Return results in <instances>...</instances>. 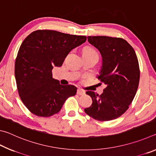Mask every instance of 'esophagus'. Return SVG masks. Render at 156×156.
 <instances>
[{
	"label": "esophagus",
	"instance_id": "1",
	"mask_svg": "<svg viewBox=\"0 0 156 156\" xmlns=\"http://www.w3.org/2000/svg\"><path fill=\"white\" fill-rule=\"evenodd\" d=\"M84 94H85V92H84L83 90H81V89H78L77 90V94L78 95H80V96H83V95H84Z\"/></svg>",
	"mask_w": 156,
	"mask_h": 156
}]
</instances>
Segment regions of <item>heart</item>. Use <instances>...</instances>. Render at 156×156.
<instances>
[{
    "instance_id": "heart-1",
    "label": "heart",
    "mask_w": 156,
    "mask_h": 156,
    "mask_svg": "<svg viewBox=\"0 0 156 156\" xmlns=\"http://www.w3.org/2000/svg\"><path fill=\"white\" fill-rule=\"evenodd\" d=\"M83 54H97V53L94 49L89 47H86L83 50Z\"/></svg>"
}]
</instances>
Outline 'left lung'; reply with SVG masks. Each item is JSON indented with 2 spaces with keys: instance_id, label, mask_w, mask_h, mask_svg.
I'll list each match as a JSON object with an SVG mask.
<instances>
[{
  "instance_id": "1",
  "label": "left lung",
  "mask_w": 156,
  "mask_h": 156,
  "mask_svg": "<svg viewBox=\"0 0 156 156\" xmlns=\"http://www.w3.org/2000/svg\"><path fill=\"white\" fill-rule=\"evenodd\" d=\"M87 39L102 55V65L98 78L106 87L101 95L86 92L92 98V105L84 112L98 121L114 120L129 109L138 90V58L123 38L102 36H88Z\"/></svg>"
}]
</instances>
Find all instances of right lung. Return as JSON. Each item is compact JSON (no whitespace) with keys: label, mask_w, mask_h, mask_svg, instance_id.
Returning <instances> with one entry per match:
<instances>
[{"label":"right lung","mask_w":156,"mask_h":156,"mask_svg":"<svg viewBox=\"0 0 156 156\" xmlns=\"http://www.w3.org/2000/svg\"><path fill=\"white\" fill-rule=\"evenodd\" d=\"M87 40L84 36L39 30L28 35L21 44L15 62L18 92L28 110L39 117L58 113L67 98L77 88L62 85L53 78L54 67H61L67 54Z\"/></svg>","instance_id":"obj_1"}]
</instances>
